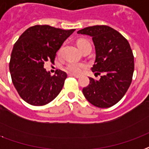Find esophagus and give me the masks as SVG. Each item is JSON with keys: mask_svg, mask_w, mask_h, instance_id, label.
<instances>
[{"mask_svg": "<svg viewBox=\"0 0 149 149\" xmlns=\"http://www.w3.org/2000/svg\"><path fill=\"white\" fill-rule=\"evenodd\" d=\"M71 77H74L76 78H79L80 77V75H77V74H70Z\"/></svg>", "mask_w": 149, "mask_h": 149, "instance_id": "esophagus-1", "label": "esophagus"}]
</instances>
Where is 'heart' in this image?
I'll list each match as a JSON object with an SVG mask.
<instances>
[{
    "label": "heart",
    "instance_id": "obj_1",
    "mask_svg": "<svg viewBox=\"0 0 149 149\" xmlns=\"http://www.w3.org/2000/svg\"><path fill=\"white\" fill-rule=\"evenodd\" d=\"M89 42L86 39H80L77 41V46L78 47H81L88 44ZM85 65L82 63H77V62H69L65 67V69L69 72L75 73V74H79L81 72L83 71Z\"/></svg>",
    "mask_w": 149,
    "mask_h": 149
}]
</instances>
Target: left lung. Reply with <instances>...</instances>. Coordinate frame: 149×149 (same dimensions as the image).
<instances>
[{
	"label": "left lung",
	"instance_id": "8db88e82",
	"mask_svg": "<svg viewBox=\"0 0 149 149\" xmlns=\"http://www.w3.org/2000/svg\"><path fill=\"white\" fill-rule=\"evenodd\" d=\"M77 34L92 38L95 60L91 71L102 74L100 80L89 77L84 95L97 107H111L125 95L132 82L134 58L130 43L116 30L104 25L86 27Z\"/></svg>",
	"mask_w": 149,
	"mask_h": 149
}]
</instances>
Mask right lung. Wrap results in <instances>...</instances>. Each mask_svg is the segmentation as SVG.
Instances as JSON below:
<instances>
[{"label": "right lung", "instance_id": "1", "mask_svg": "<svg viewBox=\"0 0 149 149\" xmlns=\"http://www.w3.org/2000/svg\"><path fill=\"white\" fill-rule=\"evenodd\" d=\"M74 31L35 25L27 28L16 41L9 70L14 87L25 102L33 106L46 105L60 93L67 74L58 69L50 76L44 64L54 63L56 53Z\"/></svg>", "mask_w": 149, "mask_h": 149}]
</instances>
